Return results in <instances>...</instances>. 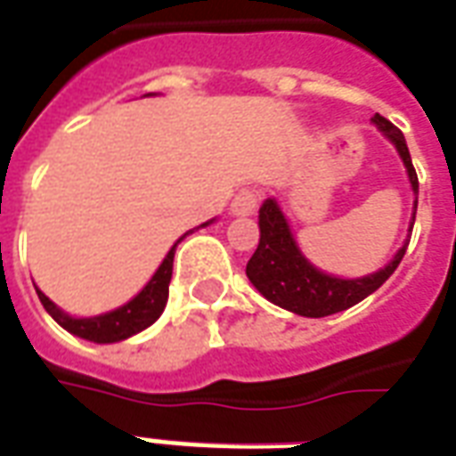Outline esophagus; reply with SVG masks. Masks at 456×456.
<instances>
[{"mask_svg":"<svg viewBox=\"0 0 456 456\" xmlns=\"http://www.w3.org/2000/svg\"><path fill=\"white\" fill-rule=\"evenodd\" d=\"M258 202H261V193L254 191V188H241L234 200H232V215H239V217H246V215H254L258 210Z\"/></svg>","mask_w":456,"mask_h":456,"instance_id":"esophagus-1","label":"esophagus"}]
</instances>
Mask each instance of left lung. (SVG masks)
I'll list each match as a JSON object with an SVG mask.
<instances>
[{"label": "left lung", "instance_id": "obj_1", "mask_svg": "<svg viewBox=\"0 0 456 456\" xmlns=\"http://www.w3.org/2000/svg\"><path fill=\"white\" fill-rule=\"evenodd\" d=\"M372 123L394 144V150L399 151L403 168H406L408 183H411V191H413V212H411V222H408L406 241L401 244L394 258L379 271L367 273L362 278L331 275V273L316 268L302 254L282 208H280L275 198H268V200H263L261 210H258L261 239H258V248L251 256V261L246 263V275L251 280V285L273 305L282 306V309H288L292 314H299V316H309V319L338 314L343 309H348V306L357 305V302H362L365 297L372 295L374 289L382 288L384 282L391 278V273L399 268L401 258L406 254L408 241H411V229H413V222H416L418 176L413 161H411V154H408L403 133L399 127L391 125L379 113H374Z\"/></svg>", "mask_w": 456, "mask_h": 456}]
</instances>
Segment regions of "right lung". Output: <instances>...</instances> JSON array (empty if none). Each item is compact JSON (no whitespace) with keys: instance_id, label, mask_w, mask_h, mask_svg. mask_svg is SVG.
I'll return each instance as SVG.
<instances>
[{"instance_id":"right-lung-1","label":"right lung","mask_w":456,"mask_h":456,"mask_svg":"<svg viewBox=\"0 0 456 456\" xmlns=\"http://www.w3.org/2000/svg\"><path fill=\"white\" fill-rule=\"evenodd\" d=\"M147 96H150V94H147ZM212 222H215V219L202 222L200 227H208ZM185 234H191V232H185ZM181 239L168 248V254L164 256V261L159 263V268L154 271L150 282H147L130 302H125L123 306H116V309H110V312L96 314V316H72V314H67L65 309H60L45 292H40V289L36 288L40 305L45 306V312H48L65 331H69L72 336H77V338L91 340V343H120V340L130 338L134 333L150 329L151 323L157 322L161 316V312H164V306H167L168 299L171 271H174V254H176V246L181 244Z\"/></svg>"}]
</instances>
